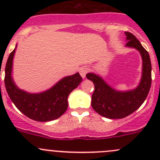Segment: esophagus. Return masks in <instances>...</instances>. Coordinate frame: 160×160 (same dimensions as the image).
I'll return each mask as SVG.
<instances>
[{
    "mask_svg": "<svg viewBox=\"0 0 160 160\" xmlns=\"http://www.w3.org/2000/svg\"><path fill=\"white\" fill-rule=\"evenodd\" d=\"M88 71V69L86 67H81V68H80L79 72H80V76L82 77V78H85Z\"/></svg>",
    "mask_w": 160,
    "mask_h": 160,
    "instance_id": "esophagus-1",
    "label": "esophagus"
}]
</instances>
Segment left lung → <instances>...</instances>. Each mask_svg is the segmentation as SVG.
Here are the masks:
<instances>
[{
  "label": "left lung",
  "mask_w": 160,
  "mask_h": 160,
  "mask_svg": "<svg viewBox=\"0 0 160 160\" xmlns=\"http://www.w3.org/2000/svg\"><path fill=\"white\" fill-rule=\"evenodd\" d=\"M126 47L133 48L140 52L142 59V70L139 83L135 89L121 91L111 88L104 79L94 72L86 75L94 84L91 106L101 116L110 119L127 117L135 111L145 101L152 83V66L149 55L133 34L125 32Z\"/></svg>",
  "instance_id": "1"
}]
</instances>
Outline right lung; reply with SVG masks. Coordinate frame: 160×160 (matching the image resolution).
<instances>
[{
	"label": "right lung",
	"instance_id": "right-lung-1",
	"mask_svg": "<svg viewBox=\"0 0 160 160\" xmlns=\"http://www.w3.org/2000/svg\"><path fill=\"white\" fill-rule=\"evenodd\" d=\"M15 48L9 55L5 67L6 90L18 109L25 115L37 122H50L57 119L68 108V97L82 81L80 73L61 79L51 88L41 93H28L15 84L12 77V66Z\"/></svg>",
	"mask_w": 160,
	"mask_h": 160
}]
</instances>
